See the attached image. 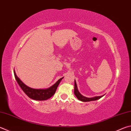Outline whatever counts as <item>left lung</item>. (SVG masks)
I'll use <instances>...</instances> for the list:
<instances>
[{"mask_svg":"<svg viewBox=\"0 0 131 131\" xmlns=\"http://www.w3.org/2000/svg\"><path fill=\"white\" fill-rule=\"evenodd\" d=\"M74 94L75 95V96L77 97V98L79 100L83 101V102H88V101H95L101 98L103 96H97V97H93V98H88V97L83 96L80 93L78 92V89H77V84H76V82L74 80Z\"/></svg>","mask_w":131,"mask_h":131,"instance_id":"8db88e82","label":"left lung"}]
</instances>
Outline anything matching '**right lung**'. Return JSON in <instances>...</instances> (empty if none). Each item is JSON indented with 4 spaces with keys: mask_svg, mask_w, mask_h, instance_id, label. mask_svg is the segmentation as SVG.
Instances as JSON below:
<instances>
[{
    "mask_svg": "<svg viewBox=\"0 0 131 131\" xmlns=\"http://www.w3.org/2000/svg\"><path fill=\"white\" fill-rule=\"evenodd\" d=\"M14 75L15 78L17 81L18 84L19 85L21 89L23 90L26 94L30 97V99L35 100H39V101H43L46 100L50 98L53 95L55 94L57 88L58 86L61 81L62 80V78L59 79L55 84H54L53 86L50 87L48 89H32L31 88H30L26 85L24 83L22 82L19 78L17 75H16L15 70H14Z\"/></svg>",
    "mask_w": 131,
    "mask_h": 131,
    "instance_id": "add662e5",
    "label": "right lung"
}]
</instances>
